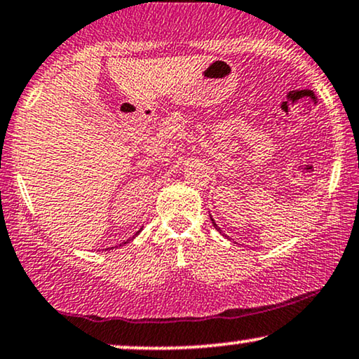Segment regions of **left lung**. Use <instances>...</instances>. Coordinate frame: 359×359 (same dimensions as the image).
<instances>
[{
	"mask_svg": "<svg viewBox=\"0 0 359 359\" xmlns=\"http://www.w3.org/2000/svg\"><path fill=\"white\" fill-rule=\"evenodd\" d=\"M210 220H212V224H213V226H215V229H217V230H219V232H220V233H222V230H220V226H219V225H217V224H215V222H213V219H212V217H210Z\"/></svg>",
	"mask_w": 359,
	"mask_h": 359,
	"instance_id": "8db88e82",
	"label": "left lung"
}]
</instances>
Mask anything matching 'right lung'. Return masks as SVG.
<instances>
[{
	"mask_svg": "<svg viewBox=\"0 0 359 359\" xmlns=\"http://www.w3.org/2000/svg\"><path fill=\"white\" fill-rule=\"evenodd\" d=\"M137 233H139V232H137ZM137 233H135V235H137ZM135 235H134V237H135ZM134 237H133V238H134ZM133 238H129V240H126V242H124V243H129V242H130V240H133Z\"/></svg>",
	"mask_w": 359,
	"mask_h": 359,
	"instance_id": "right-lung-1",
	"label": "right lung"
}]
</instances>
